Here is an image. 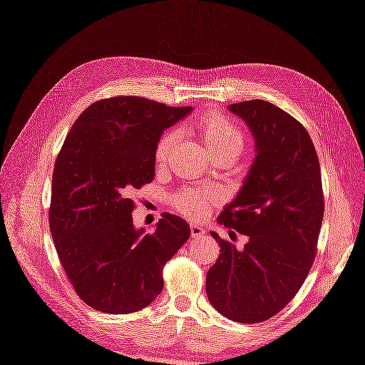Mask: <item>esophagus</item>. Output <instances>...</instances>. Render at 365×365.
<instances>
[{
    "label": "esophagus",
    "mask_w": 365,
    "mask_h": 365,
    "mask_svg": "<svg viewBox=\"0 0 365 365\" xmlns=\"http://www.w3.org/2000/svg\"><path fill=\"white\" fill-rule=\"evenodd\" d=\"M190 232H192V237H203L205 235V229L201 227L200 224H190Z\"/></svg>",
    "instance_id": "1"
}]
</instances>
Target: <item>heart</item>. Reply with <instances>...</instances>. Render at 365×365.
Listing matches in <instances>:
<instances>
[{"instance_id":"obj_1","label":"heart","mask_w":365,"mask_h":365,"mask_svg":"<svg viewBox=\"0 0 365 365\" xmlns=\"http://www.w3.org/2000/svg\"><path fill=\"white\" fill-rule=\"evenodd\" d=\"M195 131L205 146L207 148L214 158L217 155H234L237 158L245 148V133L230 117L219 112H211L205 115L198 123L195 125ZM177 143L175 131H165L162 135L154 149L155 160L162 164L169 159L173 146ZM219 195L212 190H200V188H185L178 192L173 198L177 210L188 217H201L210 210V206L216 203Z\"/></svg>"}]
</instances>
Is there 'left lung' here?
<instances>
[{
	"mask_svg": "<svg viewBox=\"0 0 365 365\" xmlns=\"http://www.w3.org/2000/svg\"><path fill=\"white\" fill-rule=\"evenodd\" d=\"M255 140V160L217 221L248 237L244 248L222 240L206 274L214 309L239 323L276 315L296 296L314 263L323 221L320 162L307 130L266 101L227 107Z\"/></svg>",
	"mask_w": 365,
	"mask_h": 365,
	"instance_id": "left-lung-1",
	"label": "left lung"
}]
</instances>
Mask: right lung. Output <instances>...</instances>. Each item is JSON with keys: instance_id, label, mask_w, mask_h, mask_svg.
<instances>
[{"instance_id": "add662e5", "label": "right lung", "mask_w": 365, "mask_h": 365, "mask_svg": "<svg viewBox=\"0 0 365 365\" xmlns=\"http://www.w3.org/2000/svg\"><path fill=\"white\" fill-rule=\"evenodd\" d=\"M190 112L120 96L92 103L68 133L48 222L63 269L89 307L117 315L148 307L164 287V264L192 234L175 214H162L151 234L131 216L133 190L154 180L158 140Z\"/></svg>"}]
</instances>
